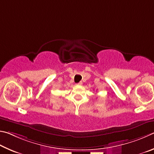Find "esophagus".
<instances>
[{
  "mask_svg": "<svg viewBox=\"0 0 154 154\" xmlns=\"http://www.w3.org/2000/svg\"><path fill=\"white\" fill-rule=\"evenodd\" d=\"M77 85H82V82L80 81V82H79V83H78Z\"/></svg>",
  "mask_w": 154,
  "mask_h": 154,
  "instance_id": "1",
  "label": "esophagus"
}]
</instances>
